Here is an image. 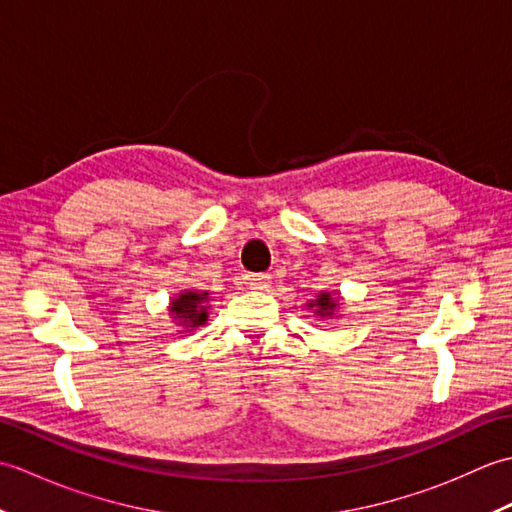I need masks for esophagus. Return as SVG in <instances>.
I'll use <instances>...</instances> for the list:
<instances>
[{
	"label": "esophagus",
	"mask_w": 512,
	"mask_h": 512,
	"mask_svg": "<svg viewBox=\"0 0 512 512\" xmlns=\"http://www.w3.org/2000/svg\"><path fill=\"white\" fill-rule=\"evenodd\" d=\"M248 286H250V290L264 292V290L270 288V275H253V277H248Z\"/></svg>",
	"instance_id": "34e87169"
}]
</instances>
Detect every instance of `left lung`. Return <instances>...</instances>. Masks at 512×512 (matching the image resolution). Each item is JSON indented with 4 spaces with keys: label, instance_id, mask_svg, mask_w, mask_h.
Returning a JSON list of instances; mask_svg holds the SVG:
<instances>
[{
    "label": "left lung",
    "instance_id": "1",
    "mask_svg": "<svg viewBox=\"0 0 512 512\" xmlns=\"http://www.w3.org/2000/svg\"><path fill=\"white\" fill-rule=\"evenodd\" d=\"M306 306H308V310L317 314L319 319H334L336 310L341 308V295L339 292L323 290V292H319L317 299H310Z\"/></svg>",
    "mask_w": 512,
    "mask_h": 512
}]
</instances>
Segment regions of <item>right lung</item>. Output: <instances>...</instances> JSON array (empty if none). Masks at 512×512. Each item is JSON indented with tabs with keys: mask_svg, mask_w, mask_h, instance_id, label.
Masks as SVG:
<instances>
[{
	"mask_svg": "<svg viewBox=\"0 0 512 512\" xmlns=\"http://www.w3.org/2000/svg\"><path fill=\"white\" fill-rule=\"evenodd\" d=\"M209 292L206 290H182L169 301L171 319L180 325V332H189L209 321Z\"/></svg>",
	"mask_w": 512,
	"mask_h": 512,
	"instance_id": "add662e5",
	"label": "right lung"
}]
</instances>
